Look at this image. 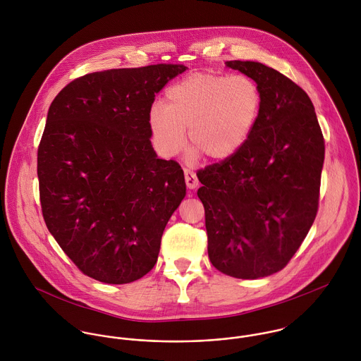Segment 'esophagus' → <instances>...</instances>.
<instances>
[{"label": "esophagus", "instance_id": "34e87169", "mask_svg": "<svg viewBox=\"0 0 361 361\" xmlns=\"http://www.w3.org/2000/svg\"><path fill=\"white\" fill-rule=\"evenodd\" d=\"M185 180L189 189H196L199 186V179L196 176V172H193L192 169L185 168Z\"/></svg>", "mask_w": 361, "mask_h": 361}]
</instances>
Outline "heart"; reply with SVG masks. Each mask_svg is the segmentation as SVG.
<instances>
[{
    "instance_id": "heart-1",
    "label": "heart",
    "mask_w": 361,
    "mask_h": 361,
    "mask_svg": "<svg viewBox=\"0 0 361 361\" xmlns=\"http://www.w3.org/2000/svg\"><path fill=\"white\" fill-rule=\"evenodd\" d=\"M261 108L257 83L246 75L193 73L172 85L165 106L149 115L155 145L165 155L178 154L189 140L193 155L222 161L239 152L250 136Z\"/></svg>"
}]
</instances>
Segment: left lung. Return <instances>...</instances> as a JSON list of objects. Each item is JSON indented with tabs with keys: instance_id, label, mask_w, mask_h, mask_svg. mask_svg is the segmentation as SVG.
Returning <instances> with one entry per match:
<instances>
[{
	"instance_id": "obj_1",
	"label": "left lung",
	"mask_w": 361,
	"mask_h": 361,
	"mask_svg": "<svg viewBox=\"0 0 361 361\" xmlns=\"http://www.w3.org/2000/svg\"><path fill=\"white\" fill-rule=\"evenodd\" d=\"M257 83L261 108L246 143L197 173L208 257L225 275L257 279L295 256L318 211L324 136L307 93L253 61H228Z\"/></svg>"
}]
</instances>
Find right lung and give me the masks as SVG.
<instances>
[{"instance_id": "add662e5", "label": "right lung", "mask_w": 361, "mask_h": 361, "mask_svg": "<svg viewBox=\"0 0 361 361\" xmlns=\"http://www.w3.org/2000/svg\"><path fill=\"white\" fill-rule=\"evenodd\" d=\"M186 66L157 63L87 73L54 99L37 150L40 203L63 253L104 283L140 279L186 195L180 165L157 158L155 94Z\"/></svg>"}]
</instances>
